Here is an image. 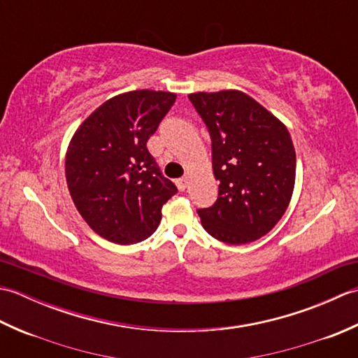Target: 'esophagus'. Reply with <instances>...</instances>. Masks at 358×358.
I'll list each match as a JSON object with an SVG mask.
<instances>
[{
	"label": "esophagus",
	"mask_w": 358,
	"mask_h": 358,
	"mask_svg": "<svg viewBox=\"0 0 358 358\" xmlns=\"http://www.w3.org/2000/svg\"><path fill=\"white\" fill-rule=\"evenodd\" d=\"M187 181H189V178H187V177H181V178H178L177 181H175V185H177L178 191H181V192L185 191V189L187 187Z\"/></svg>",
	"instance_id": "obj_1"
}]
</instances>
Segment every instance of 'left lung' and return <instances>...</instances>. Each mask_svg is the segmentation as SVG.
Masks as SVG:
<instances>
[{
    "label": "left lung",
    "instance_id": "8db88e82",
    "mask_svg": "<svg viewBox=\"0 0 358 358\" xmlns=\"http://www.w3.org/2000/svg\"><path fill=\"white\" fill-rule=\"evenodd\" d=\"M212 141L218 199L199 209L201 224L227 245L268 234L286 212L295 185V149L286 126L240 90L189 95Z\"/></svg>",
    "mask_w": 358,
    "mask_h": 358
}]
</instances>
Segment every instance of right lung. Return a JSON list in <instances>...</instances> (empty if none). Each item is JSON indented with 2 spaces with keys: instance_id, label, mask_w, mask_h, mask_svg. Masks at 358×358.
<instances>
[{
  "instance_id": "add662e5",
  "label": "right lung",
  "mask_w": 358,
  "mask_h": 358,
  "mask_svg": "<svg viewBox=\"0 0 358 358\" xmlns=\"http://www.w3.org/2000/svg\"><path fill=\"white\" fill-rule=\"evenodd\" d=\"M163 90L110 98L83 121L66 154V180L80 215L100 237L132 245L150 237L177 186L146 143L175 103Z\"/></svg>"
}]
</instances>
